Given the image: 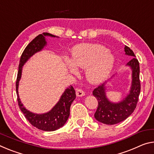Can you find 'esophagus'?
Instances as JSON below:
<instances>
[{"mask_svg":"<svg viewBox=\"0 0 154 154\" xmlns=\"http://www.w3.org/2000/svg\"><path fill=\"white\" fill-rule=\"evenodd\" d=\"M76 94L78 97H83L85 95V92L82 88H77L76 91Z\"/></svg>","mask_w":154,"mask_h":154,"instance_id":"esophagus-1","label":"esophagus"}]
</instances>
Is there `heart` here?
Returning <instances> with one entry per match:
<instances>
[{"label": "heart", "instance_id": "b5f03b06", "mask_svg": "<svg viewBox=\"0 0 154 154\" xmlns=\"http://www.w3.org/2000/svg\"><path fill=\"white\" fill-rule=\"evenodd\" d=\"M72 61L73 64H68L70 71L77 72L75 65L82 69H87V79L92 84H97L108 77L113 66L114 57L103 46L82 44L73 48Z\"/></svg>", "mask_w": 154, "mask_h": 154}]
</instances>
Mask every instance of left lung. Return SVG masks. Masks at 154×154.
I'll list each match as a JSON object with an SVG mask.
<instances>
[{
  "label": "left lung",
  "instance_id": "8db88e82",
  "mask_svg": "<svg viewBox=\"0 0 154 154\" xmlns=\"http://www.w3.org/2000/svg\"><path fill=\"white\" fill-rule=\"evenodd\" d=\"M126 55L136 57L133 51L128 46H125ZM132 69V84L128 96L119 103H112L106 97L105 83L94 88L92 94L98 101V107L94 113L97 121L106 125H114L123 121L130 116L136 108L140 92V66L138 60L133 57L128 63Z\"/></svg>",
  "mask_w": 154,
  "mask_h": 154
}]
</instances>
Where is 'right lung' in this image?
<instances>
[{
  "label": "right lung",
  "mask_w": 154,
  "mask_h": 154,
  "mask_svg": "<svg viewBox=\"0 0 154 154\" xmlns=\"http://www.w3.org/2000/svg\"><path fill=\"white\" fill-rule=\"evenodd\" d=\"M45 36H51L55 37V35L48 33H43L35 37L24 50L20 60V64L18 66V72L17 75L16 89L17 93V100L19 108L23 112L25 118L33 126L35 127L39 130L51 131H55L60 128L66 123L70 115V108L74 99L76 98L75 89L72 86L65 90L64 94L62 95L60 101L55 105L50 112L43 114H33L28 111L22 104L18 96V88L19 81H20L22 73V68L26 61L34 53L41 51L46 45V42Z\"/></svg>",
  "instance_id": "obj_1"
}]
</instances>
